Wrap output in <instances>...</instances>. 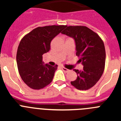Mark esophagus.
Listing matches in <instances>:
<instances>
[{
    "label": "esophagus",
    "instance_id": "1",
    "mask_svg": "<svg viewBox=\"0 0 121 121\" xmlns=\"http://www.w3.org/2000/svg\"><path fill=\"white\" fill-rule=\"evenodd\" d=\"M62 70L64 71V72H65V73H67L69 71V70H68L67 68H65V67H62Z\"/></svg>",
    "mask_w": 121,
    "mask_h": 121
}]
</instances>
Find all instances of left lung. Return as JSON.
Instances as JSON below:
<instances>
[{"mask_svg":"<svg viewBox=\"0 0 121 121\" xmlns=\"http://www.w3.org/2000/svg\"><path fill=\"white\" fill-rule=\"evenodd\" d=\"M65 28L61 33L74 40L78 62L84 66L82 70H74L78 77L71 84L78 90H86L96 84L103 74L106 57L104 44L96 33L86 26Z\"/></svg>","mask_w":121,"mask_h":121,"instance_id":"8db88e82","label":"left lung"}]
</instances>
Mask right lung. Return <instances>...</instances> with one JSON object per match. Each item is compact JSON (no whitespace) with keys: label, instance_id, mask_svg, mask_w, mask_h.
Listing matches in <instances>:
<instances>
[{"label":"right lung","instance_id":"right-lung-1","mask_svg":"<svg viewBox=\"0 0 121 121\" xmlns=\"http://www.w3.org/2000/svg\"><path fill=\"white\" fill-rule=\"evenodd\" d=\"M65 27V25L37 27L20 42L17 51V65L22 79L29 87L41 89L53 81L57 65L45 64L42 55L50 51L51 40Z\"/></svg>","mask_w":121,"mask_h":121}]
</instances>
